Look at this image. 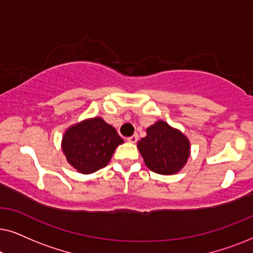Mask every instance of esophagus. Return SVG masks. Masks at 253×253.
Returning a JSON list of instances; mask_svg holds the SVG:
<instances>
[{"mask_svg": "<svg viewBox=\"0 0 253 253\" xmlns=\"http://www.w3.org/2000/svg\"><path fill=\"white\" fill-rule=\"evenodd\" d=\"M126 140L129 141V143H132V144L137 143V140H138V134H132V136L127 137Z\"/></svg>", "mask_w": 253, "mask_h": 253, "instance_id": "obj_1", "label": "esophagus"}]
</instances>
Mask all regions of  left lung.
<instances>
[{
    "label": "left lung",
    "instance_id": "obj_1",
    "mask_svg": "<svg viewBox=\"0 0 253 253\" xmlns=\"http://www.w3.org/2000/svg\"><path fill=\"white\" fill-rule=\"evenodd\" d=\"M137 147L148 169L161 175L181 170L191 150L188 137L161 120L147 127L146 137L138 141Z\"/></svg>",
    "mask_w": 253,
    "mask_h": 253
}]
</instances>
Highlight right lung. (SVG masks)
Wrapping results in <instances>:
<instances>
[{
  "label": "right lung",
  "instance_id": "1",
  "mask_svg": "<svg viewBox=\"0 0 253 253\" xmlns=\"http://www.w3.org/2000/svg\"><path fill=\"white\" fill-rule=\"evenodd\" d=\"M124 140L102 117H92L69 126L62 138V152L81 174H92L106 167Z\"/></svg>",
  "mask_w": 253,
  "mask_h": 253
}]
</instances>
